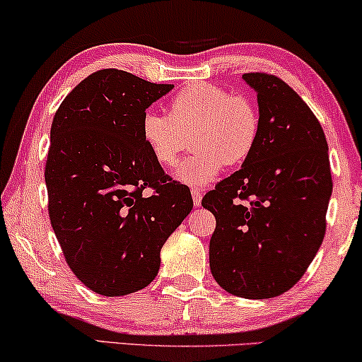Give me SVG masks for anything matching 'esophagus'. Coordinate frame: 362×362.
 <instances>
[{"instance_id":"obj_1","label":"esophagus","mask_w":362,"mask_h":362,"mask_svg":"<svg viewBox=\"0 0 362 362\" xmlns=\"http://www.w3.org/2000/svg\"><path fill=\"white\" fill-rule=\"evenodd\" d=\"M191 196H192V202H194V206L199 207L201 201H202V192L199 189H192Z\"/></svg>"}]
</instances>
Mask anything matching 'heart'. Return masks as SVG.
I'll use <instances>...</instances> for the list:
<instances>
[{
	"instance_id": "heart-1",
	"label": "heart",
	"mask_w": 362,
	"mask_h": 362,
	"mask_svg": "<svg viewBox=\"0 0 362 362\" xmlns=\"http://www.w3.org/2000/svg\"><path fill=\"white\" fill-rule=\"evenodd\" d=\"M260 133L255 103L214 83L182 88L168 103V115L146 112L141 135L155 161L175 168L189 138L194 153L180 166L176 177L189 186H206L222 166L244 163L254 151Z\"/></svg>"
}]
</instances>
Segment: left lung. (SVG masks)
Wrapping results in <instances>:
<instances>
[{
	"mask_svg": "<svg viewBox=\"0 0 362 362\" xmlns=\"http://www.w3.org/2000/svg\"><path fill=\"white\" fill-rule=\"evenodd\" d=\"M242 78L257 92L259 140L202 206L216 217L212 276L232 295L264 300L290 290L315 259L333 181L325 132L298 93L270 74Z\"/></svg>",
	"mask_w": 362,
	"mask_h": 362,
	"instance_id": "obj_1",
	"label": "left lung"
}]
</instances>
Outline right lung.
I'll list each match as a JSON object with an SVG mask.
<instances>
[{
	"label": "right lung",
	"instance_id": "right-lung-1",
	"mask_svg": "<svg viewBox=\"0 0 362 362\" xmlns=\"http://www.w3.org/2000/svg\"><path fill=\"white\" fill-rule=\"evenodd\" d=\"M173 87L102 69L54 115L44 170L49 217L67 265L98 295L150 285L163 244L192 209L189 187L163 171L141 135L146 108Z\"/></svg>",
	"mask_w": 362,
	"mask_h": 362
}]
</instances>
